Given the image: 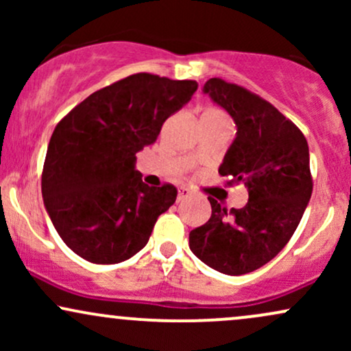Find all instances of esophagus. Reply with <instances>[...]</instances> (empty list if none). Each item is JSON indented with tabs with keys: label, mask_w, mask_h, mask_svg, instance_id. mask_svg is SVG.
I'll return each mask as SVG.
<instances>
[{
	"label": "esophagus",
	"mask_w": 351,
	"mask_h": 351,
	"mask_svg": "<svg viewBox=\"0 0 351 351\" xmlns=\"http://www.w3.org/2000/svg\"><path fill=\"white\" fill-rule=\"evenodd\" d=\"M189 196H191V191H189L188 188H180L178 189V201H183V199H186V198H189Z\"/></svg>",
	"instance_id": "obj_1"
}]
</instances>
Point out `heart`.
Returning <instances> with one entry per match:
<instances>
[{
	"label": "heart",
	"instance_id": "obj_1",
	"mask_svg": "<svg viewBox=\"0 0 351 351\" xmlns=\"http://www.w3.org/2000/svg\"><path fill=\"white\" fill-rule=\"evenodd\" d=\"M209 114H217V115H221V114H219V112H209Z\"/></svg>",
	"mask_w": 351,
	"mask_h": 351
}]
</instances>
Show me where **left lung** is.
Returning <instances> with one entry per match:
<instances>
[{"mask_svg": "<svg viewBox=\"0 0 351 351\" xmlns=\"http://www.w3.org/2000/svg\"><path fill=\"white\" fill-rule=\"evenodd\" d=\"M203 90L234 119L219 175L244 183L249 201L228 209L209 196L211 217L189 232V249L215 271L241 276L274 259L299 226L313 188L308 145L292 120L247 88L213 77Z\"/></svg>", "mask_w": 351, "mask_h": 351, "instance_id": "obj_1", "label": "left lung"}]
</instances>
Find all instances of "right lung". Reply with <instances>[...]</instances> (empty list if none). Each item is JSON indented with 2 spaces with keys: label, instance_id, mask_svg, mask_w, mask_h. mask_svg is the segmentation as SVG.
<instances>
[{
  "label": "right lung",
  "instance_id": "add662e5",
  "mask_svg": "<svg viewBox=\"0 0 351 351\" xmlns=\"http://www.w3.org/2000/svg\"><path fill=\"white\" fill-rule=\"evenodd\" d=\"M198 88L138 72L90 94L56 125L43 168V198L56 231L82 259L117 264L142 251L178 189L148 186L136 153Z\"/></svg>",
  "mask_w": 351,
  "mask_h": 351
}]
</instances>
